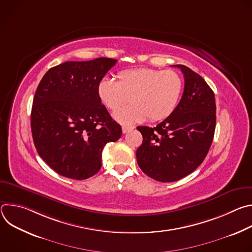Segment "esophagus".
<instances>
[{"label":"esophagus","instance_id":"34e87169","mask_svg":"<svg viewBox=\"0 0 252 252\" xmlns=\"http://www.w3.org/2000/svg\"><path fill=\"white\" fill-rule=\"evenodd\" d=\"M131 129H133L132 126H123V132H124V133H126V132L130 131Z\"/></svg>","mask_w":252,"mask_h":252}]
</instances>
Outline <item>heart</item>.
<instances>
[{
	"instance_id": "heart-1",
	"label": "heart",
	"mask_w": 252,
	"mask_h": 252,
	"mask_svg": "<svg viewBox=\"0 0 252 252\" xmlns=\"http://www.w3.org/2000/svg\"><path fill=\"white\" fill-rule=\"evenodd\" d=\"M119 81L104 77L97 85V94L111 111L130 99L131 104L115 112V119L124 125L139 123L149 118L157 122L173 113L181 99L184 83L176 71L134 68L118 74Z\"/></svg>"
}]
</instances>
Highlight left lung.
<instances>
[{
  "label": "left lung",
  "mask_w": 252,
  "mask_h": 252,
  "mask_svg": "<svg viewBox=\"0 0 252 252\" xmlns=\"http://www.w3.org/2000/svg\"><path fill=\"white\" fill-rule=\"evenodd\" d=\"M185 90L176 109L156 127L137 126L142 143L136 151L138 166L160 183H172L194 171L213 140L217 105L214 93L195 71L184 64Z\"/></svg>",
  "instance_id": "left-lung-1"
}]
</instances>
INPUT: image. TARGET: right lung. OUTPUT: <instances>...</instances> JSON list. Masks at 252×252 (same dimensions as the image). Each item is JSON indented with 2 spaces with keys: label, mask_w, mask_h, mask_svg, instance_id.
Wrapping results in <instances>:
<instances>
[{
  "label": "right lung",
  "mask_w": 252,
  "mask_h": 252,
  "mask_svg": "<svg viewBox=\"0 0 252 252\" xmlns=\"http://www.w3.org/2000/svg\"><path fill=\"white\" fill-rule=\"evenodd\" d=\"M117 60L65 62L51 67L35 91L31 128L34 147L57 173L83 181L101 167L107 142L122 135L97 94L98 82Z\"/></svg>",
  "instance_id": "right-lung-1"
}]
</instances>
